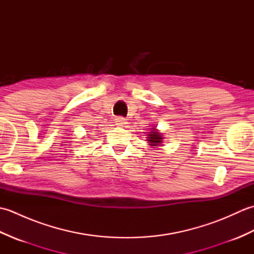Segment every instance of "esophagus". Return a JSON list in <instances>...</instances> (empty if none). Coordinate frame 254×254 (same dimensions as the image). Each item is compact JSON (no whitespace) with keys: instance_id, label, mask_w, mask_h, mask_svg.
Wrapping results in <instances>:
<instances>
[{"instance_id":"esophagus-1","label":"esophagus","mask_w":254,"mask_h":254,"mask_svg":"<svg viewBox=\"0 0 254 254\" xmlns=\"http://www.w3.org/2000/svg\"><path fill=\"white\" fill-rule=\"evenodd\" d=\"M115 122H116L117 126H124V124H127L126 118H122V117H117L115 119Z\"/></svg>"}]
</instances>
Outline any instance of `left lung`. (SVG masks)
Listing matches in <instances>:
<instances>
[{
	"instance_id": "left-lung-1",
	"label": "left lung",
	"mask_w": 254,
	"mask_h": 254,
	"mask_svg": "<svg viewBox=\"0 0 254 254\" xmlns=\"http://www.w3.org/2000/svg\"><path fill=\"white\" fill-rule=\"evenodd\" d=\"M148 139L147 141L149 142V145H152V146H157L158 144L163 143V136H161V134L157 131H153L148 134Z\"/></svg>"
}]
</instances>
